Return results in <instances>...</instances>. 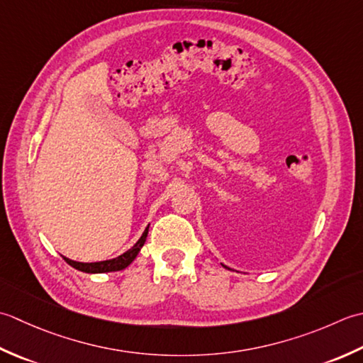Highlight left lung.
I'll list each match as a JSON object with an SVG mask.
<instances>
[{
  "label": "left lung",
  "instance_id": "left-lung-1",
  "mask_svg": "<svg viewBox=\"0 0 363 363\" xmlns=\"http://www.w3.org/2000/svg\"><path fill=\"white\" fill-rule=\"evenodd\" d=\"M224 266V268H227V269H230V268H228V266H225V264H223Z\"/></svg>",
  "mask_w": 363,
  "mask_h": 363
}]
</instances>
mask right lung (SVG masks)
I'll use <instances>...</instances> for the list:
<instances>
[{
    "label": "right lung",
    "mask_w": 363,
    "mask_h": 363,
    "mask_svg": "<svg viewBox=\"0 0 363 363\" xmlns=\"http://www.w3.org/2000/svg\"><path fill=\"white\" fill-rule=\"evenodd\" d=\"M147 235H149V225L145 227V230L143 233V236L138 240V242L133 246L131 249H128L127 252H123L122 255L111 258V260H105V262H94V263H81V262H75L70 260V258L64 257V260L67 262L72 268H75L78 271L87 272V274H100V272H113V271H122L127 268L128 264H131V262L135 260L138 257L139 250L143 249L144 242L147 240Z\"/></svg>",
    "instance_id": "add662e5"
}]
</instances>
